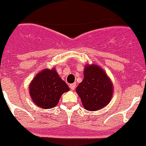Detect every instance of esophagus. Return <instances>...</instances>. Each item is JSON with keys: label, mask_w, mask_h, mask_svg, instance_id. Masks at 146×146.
<instances>
[{"label": "esophagus", "mask_w": 146, "mask_h": 146, "mask_svg": "<svg viewBox=\"0 0 146 146\" xmlns=\"http://www.w3.org/2000/svg\"><path fill=\"white\" fill-rule=\"evenodd\" d=\"M70 89H72V90H74L75 87H76V84H75V83L72 84L70 85Z\"/></svg>", "instance_id": "esophagus-1"}]
</instances>
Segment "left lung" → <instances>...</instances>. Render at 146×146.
<instances>
[{
	"label": "left lung",
	"instance_id": "8db88e82",
	"mask_svg": "<svg viewBox=\"0 0 146 146\" xmlns=\"http://www.w3.org/2000/svg\"><path fill=\"white\" fill-rule=\"evenodd\" d=\"M76 92L87 111L100 110L110 102L113 86L110 78L99 65L85 66L84 79L76 87Z\"/></svg>",
	"mask_w": 146,
	"mask_h": 146
}]
</instances>
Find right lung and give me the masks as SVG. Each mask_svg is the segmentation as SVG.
Instances as JSON below:
<instances>
[{
	"mask_svg": "<svg viewBox=\"0 0 146 146\" xmlns=\"http://www.w3.org/2000/svg\"><path fill=\"white\" fill-rule=\"evenodd\" d=\"M29 90L33 102L41 109H47L57 106L62 94L70 88L53 68L37 73L29 85Z\"/></svg>",
	"mask_w": 146,
	"mask_h": 146,
	"instance_id": "right-lung-1",
	"label": "right lung"
}]
</instances>
